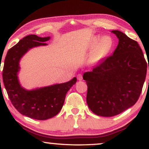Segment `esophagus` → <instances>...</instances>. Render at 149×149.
Segmentation results:
<instances>
[{"instance_id":"1","label":"esophagus","mask_w":149,"mask_h":149,"mask_svg":"<svg viewBox=\"0 0 149 149\" xmlns=\"http://www.w3.org/2000/svg\"><path fill=\"white\" fill-rule=\"evenodd\" d=\"M77 79H78V80H79V81H80V80H82V79H83V77H82V75L80 74L77 75Z\"/></svg>"}]
</instances>
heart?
<instances>
[{
  "instance_id": "b5f03b06",
  "label": "heart",
  "mask_w": 149,
  "mask_h": 149,
  "mask_svg": "<svg viewBox=\"0 0 149 149\" xmlns=\"http://www.w3.org/2000/svg\"><path fill=\"white\" fill-rule=\"evenodd\" d=\"M113 46V40L109 36H104L101 38L99 36H94L88 46V49L93 50L91 56V61H97L107 55L112 51Z\"/></svg>"
}]
</instances>
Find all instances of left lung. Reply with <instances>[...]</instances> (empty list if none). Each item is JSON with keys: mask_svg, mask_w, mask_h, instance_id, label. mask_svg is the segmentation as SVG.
Instances as JSON below:
<instances>
[{"mask_svg": "<svg viewBox=\"0 0 149 149\" xmlns=\"http://www.w3.org/2000/svg\"><path fill=\"white\" fill-rule=\"evenodd\" d=\"M111 32L119 39L113 55L83 75L88 86V107L102 117L117 116L135 104L141 94L148 68L136 41L120 31Z\"/></svg>", "mask_w": 149, "mask_h": 149, "instance_id": "obj_1", "label": "left lung"}]
</instances>
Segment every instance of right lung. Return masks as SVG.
<instances>
[{"label": "right lung", "instance_id": "1", "mask_svg": "<svg viewBox=\"0 0 149 149\" xmlns=\"http://www.w3.org/2000/svg\"><path fill=\"white\" fill-rule=\"evenodd\" d=\"M49 39V36L41 38L32 34L20 40L8 51L3 70V83L13 105L21 114L38 120L56 116L63 107L67 93L77 81L75 77L68 82L32 91L21 86L17 77L20 58L32 48L47 45L45 42Z\"/></svg>", "mask_w": 149, "mask_h": 149}]
</instances>
